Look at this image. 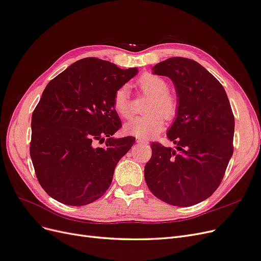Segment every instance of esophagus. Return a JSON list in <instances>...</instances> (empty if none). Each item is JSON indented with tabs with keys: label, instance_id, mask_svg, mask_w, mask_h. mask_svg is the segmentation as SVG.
<instances>
[{
	"label": "esophagus",
	"instance_id": "34e87169",
	"mask_svg": "<svg viewBox=\"0 0 261 261\" xmlns=\"http://www.w3.org/2000/svg\"><path fill=\"white\" fill-rule=\"evenodd\" d=\"M136 143H137V144H139V145H141V144H148V141H147V140H145V139H143V138H137Z\"/></svg>",
	"mask_w": 261,
	"mask_h": 261
}]
</instances>
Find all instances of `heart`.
<instances>
[{
    "mask_svg": "<svg viewBox=\"0 0 261 261\" xmlns=\"http://www.w3.org/2000/svg\"><path fill=\"white\" fill-rule=\"evenodd\" d=\"M138 87L145 94L150 96V100L145 106L147 114L134 118L125 125L124 129L136 137L150 138L162 132L165 125L164 118L168 121L175 118L178 112V100L168 90V82L160 76L152 74L141 76ZM112 107L115 113L125 120L133 116V102L127 87H121L114 92Z\"/></svg>",
    "mask_w": 261,
    "mask_h": 261,
    "instance_id": "obj_1",
    "label": "heart"
}]
</instances>
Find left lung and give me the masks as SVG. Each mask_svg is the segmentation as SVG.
I'll return each mask as SVG.
<instances>
[{
	"instance_id": "obj_1",
	"label": "left lung",
	"mask_w": 261,
	"mask_h": 261,
	"mask_svg": "<svg viewBox=\"0 0 261 261\" xmlns=\"http://www.w3.org/2000/svg\"><path fill=\"white\" fill-rule=\"evenodd\" d=\"M153 74L175 86L178 112L167 133L176 149L152 143L148 188L172 206L189 207L217 191L233 154L234 115L223 86L194 60L170 58Z\"/></svg>"
}]
</instances>
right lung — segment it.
Returning <instances> with one entry per match:
<instances>
[{
    "label": "right lung",
    "mask_w": 261,
    "mask_h": 261,
    "mask_svg": "<svg viewBox=\"0 0 261 261\" xmlns=\"http://www.w3.org/2000/svg\"><path fill=\"white\" fill-rule=\"evenodd\" d=\"M137 74L97 58L73 63L46 85L31 116L30 156L37 178L52 198L69 206L99 199L117 162L135 137L113 138L122 122L114 92ZM108 137L106 146L98 147Z\"/></svg>",
    "instance_id": "right-lung-1"
}]
</instances>
